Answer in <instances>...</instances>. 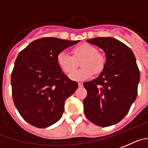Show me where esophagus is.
Instances as JSON below:
<instances>
[{
	"label": "esophagus",
	"mask_w": 148,
	"mask_h": 148,
	"mask_svg": "<svg viewBox=\"0 0 148 148\" xmlns=\"http://www.w3.org/2000/svg\"><path fill=\"white\" fill-rule=\"evenodd\" d=\"M78 86L79 87V88H82V87L83 86V83H82V82H78Z\"/></svg>",
	"instance_id": "1"
}]
</instances>
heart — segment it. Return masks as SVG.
Listing matches in <instances>:
<instances>
[{
    "label": "heart",
    "mask_w": 148,
    "mask_h": 148,
    "mask_svg": "<svg viewBox=\"0 0 148 148\" xmlns=\"http://www.w3.org/2000/svg\"><path fill=\"white\" fill-rule=\"evenodd\" d=\"M72 55L66 52H60L57 56V63L60 69L66 74H69L76 68L78 61L82 58L81 65L83 67L70 74V78L81 80L89 78L93 73L99 74L105 66L104 58L98 52L95 47L83 44L73 48Z\"/></svg>",
    "instance_id": "1"
}]
</instances>
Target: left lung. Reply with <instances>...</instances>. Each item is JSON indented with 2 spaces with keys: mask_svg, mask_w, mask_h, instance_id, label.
<instances>
[{
  "mask_svg": "<svg viewBox=\"0 0 148 148\" xmlns=\"http://www.w3.org/2000/svg\"><path fill=\"white\" fill-rule=\"evenodd\" d=\"M87 41L101 48L107 60L99 77L83 84L88 92L84 112L93 123L110 126L120 122L136 100L139 69L132 50L121 41L112 37Z\"/></svg>",
  "mask_w": 148,
  "mask_h": 148,
  "instance_id": "1",
  "label": "left lung"
}]
</instances>
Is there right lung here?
<instances>
[{"mask_svg": "<svg viewBox=\"0 0 148 148\" xmlns=\"http://www.w3.org/2000/svg\"><path fill=\"white\" fill-rule=\"evenodd\" d=\"M79 41L45 37L32 41L18 55L11 77L12 98L30 125L47 128L63 115L65 101L78 84L63 74L57 56Z\"/></svg>", "mask_w": 148, "mask_h": 148, "instance_id": "obj_1", "label": "right lung"}]
</instances>
